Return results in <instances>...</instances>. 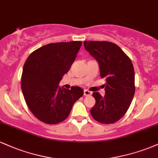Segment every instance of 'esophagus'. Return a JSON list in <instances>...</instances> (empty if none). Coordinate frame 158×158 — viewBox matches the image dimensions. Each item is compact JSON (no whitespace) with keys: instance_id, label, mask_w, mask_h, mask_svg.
I'll list each match as a JSON object with an SVG mask.
<instances>
[{"instance_id":"1","label":"esophagus","mask_w":158,"mask_h":158,"mask_svg":"<svg viewBox=\"0 0 158 158\" xmlns=\"http://www.w3.org/2000/svg\"><path fill=\"white\" fill-rule=\"evenodd\" d=\"M92 94V92L91 91H90V90H84V95L85 96H90Z\"/></svg>"}]
</instances>
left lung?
<instances>
[{
  "instance_id": "obj_1",
  "label": "left lung",
  "mask_w": 158,
  "mask_h": 158,
  "mask_svg": "<svg viewBox=\"0 0 158 158\" xmlns=\"http://www.w3.org/2000/svg\"><path fill=\"white\" fill-rule=\"evenodd\" d=\"M85 50L99 63L100 77L106 79L105 97L93 93L96 104L93 118L104 124L120 119L129 108L135 92V70L131 59L114 43L85 41Z\"/></svg>"
}]
</instances>
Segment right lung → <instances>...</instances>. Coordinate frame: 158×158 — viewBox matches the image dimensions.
<instances>
[{
  "instance_id": "obj_1",
  "label": "right lung",
  "mask_w": 158,
  "mask_h": 158,
  "mask_svg": "<svg viewBox=\"0 0 158 158\" xmlns=\"http://www.w3.org/2000/svg\"><path fill=\"white\" fill-rule=\"evenodd\" d=\"M81 41L52 43L29 56L23 65L21 90L29 109L47 124H57L68 118L73 104L84 94L78 86H59L70 70Z\"/></svg>"
}]
</instances>
